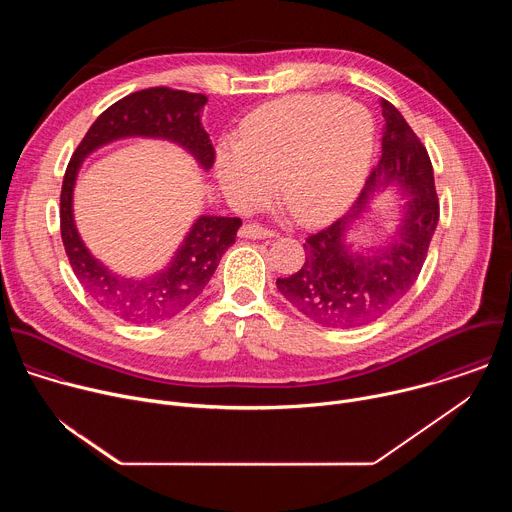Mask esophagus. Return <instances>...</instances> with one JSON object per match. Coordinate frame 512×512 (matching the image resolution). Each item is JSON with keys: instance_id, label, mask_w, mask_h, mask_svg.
<instances>
[{"instance_id": "esophagus-1", "label": "esophagus", "mask_w": 512, "mask_h": 512, "mask_svg": "<svg viewBox=\"0 0 512 512\" xmlns=\"http://www.w3.org/2000/svg\"><path fill=\"white\" fill-rule=\"evenodd\" d=\"M239 237L241 239H271V237H275V233L273 231H269V229H263L261 225H243L241 229H239Z\"/></svg>"}]
</instances>
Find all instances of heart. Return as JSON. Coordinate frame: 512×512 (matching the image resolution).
Listing matches in <instances>:
<instances>
[{
    "label": "heart",
    "mask_w": 512,
    "mask_h": 512,
    "mask_svg": "<svg viewBox=\"0 0 512 512\" xmlns=\"http://www.w3.org/2000/svg\"><path fill=\"white\" fill-rule=\"evenodd\" d=\"M373 154V125L358 105L332 97H285L257 109L239 141L223 139L214 174L239 210L265 204L275 190L300 225L338 216L356 196Z\"/></svg>",
    "instance_id": "obj_1"
}]
</instances>
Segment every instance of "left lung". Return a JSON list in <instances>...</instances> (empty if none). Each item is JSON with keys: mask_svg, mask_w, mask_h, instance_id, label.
<instances>
[{"mask_svg": "<svg viewBox=\"0 0 512 512\" xmlns=\"http://www.w3.org/2000/svg\"><path fill=\"white\" fill-rule=\"evenodd\" d=\"M383 107V156L348 214L304 243L300 271L277 279L281 296L300 314L328 328H356L389 312L415 283L440 221L427 150L403 115ZM397 187L406 202L389 246L354 252L347 235L375 191Z\"/></svg>", "mask_w": 512, "mask_h": 512, "instance_id": "1", "label": "left lung"}]
</instances>
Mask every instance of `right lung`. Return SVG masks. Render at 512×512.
<instances>
[{"label": "right lung", "mask_w": 512, "mask_h": 512, "mask_svg": "<svg viewBox=\"0 0 512 512\" xmlns=\"http://www.w3.org/2000/svg\"><path fill=\"white\" fill-rule=\"evenodd\" d=\"M206 101L208 99L200 93L174 91L168 87L131 93L97 117L68 162L60 192V235L64 251L87 294L125 322L156 324L186 310L202 294L218 261L235 243L241 218L198 216L162 271L141 279L125 277L93 257L77 231L75 214H72V192H75L79 170L87 156L111 141L152 137L180 145L204 172H208L214 164V148L200 123Z\"/></svg>", "instance_id": "1"}]
</instances>
